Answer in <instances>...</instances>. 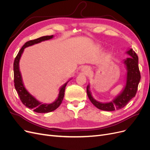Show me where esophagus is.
I'll return each instance as SVG.
<instances>
[{
	"label": "esophagus",
	"mask_w": 150,
	"mask_h": 150,
	"mask_svg": "<svg viewBox=\"0 0 150 150\" xmlns=\"http://www.w3.org/2000/svg\"><path fill=\"white\" fill-rule=\"evenodd\" d=\"M81 71H83L86 74H88L89 72H90V71H91V69H90V67L88 66H84L82 68V69H81Z\"/></svg>",
	"instance_id": "1"
}]
</instances>
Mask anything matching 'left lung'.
Listing matches in <instances>:
<instances>
[{"label": "left lung", "mask_w": 150, "mask_h": 150, "mask_svg": "<svg viewBox=\"0 0 150 150\" xmlns=\"http://www.w3.org/2000/svg\"><path fill=\"white\" fill-rule=\"evenodd\" d=\"M126 54L129 57L124 59L122 62L127 71L125 84L121 91L111 101L102 103L96 100L90 91V84H89L87 86V94L89 100L99 110L108 111L120 110L135 96L141 79L138 67V57L133 49L131 48L128 49Z\"/></svg>", "instance_id": "1"}]
</instances>
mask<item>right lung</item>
Instances as JSON below:
<instances>
[{"instance_id": "right-lung-1", "label": "right lung", "mask_w": 150, "mask_h": 150, "mask_svg": "<svg viewBox=\"0 0 150 150\" xmlns=\"http://www.w3.org/2000/svg\"><path fill=\"white\" fill-rule=\"evenodd\" d=\"M54 38V35H47L39 38L34 40H29L24 44L22 47L19 53L17 54L16 57L15 58L14 62H13V75H14V86L19 96L21 101L23 104L28 108L33 109L34 111L39 113H45L53 111L61 105L64 96L65 88L67 83L72 79L68 80L66 83L63 84L59 89V94L57 99L52 103H43L38 101L34 96H33L28 90L25 88L23 80H22V75L19 68V62L22 54H23L24 49L33 46L34 44L40 43L41 42L51 39Z\"/></svg>"}]
</instances>
